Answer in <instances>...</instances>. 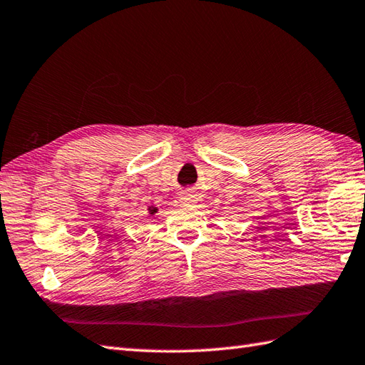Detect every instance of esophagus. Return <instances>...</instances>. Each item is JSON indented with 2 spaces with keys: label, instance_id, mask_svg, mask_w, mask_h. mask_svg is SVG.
I'll return each instance as SVG.
<instances>
[{
  "label": "esophagus",
  "instance_id": "1",
  "mask_svg": "<svg viewBox=\"0 0 365 365\" xmlns=\"http://www.w3.org/2000/svg\"><path fill=\"white\" fill-rule=\"evenodd\" d=\"M180 199L183 200V203H186V205H194V203L197 202V194L192 191H183L180 194Z\"/></svg>",
  "mask_w": 365,
  "mask_h": 365
}]
</instances>
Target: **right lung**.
<instances>
[{
  "label": "right lung",
  "mask_w": 365,
  "mask_h": 365,
  "mask_svg": "<svg viewBox=\"0 0 365 365\" xmlns=\"http://www.w3.org/2000/svg\"><path fill=\"white\" fill-rule=\"evenodd\" d=\"M155 211H157V208H152V210H149V213H150V215H154Z\"/></svg>",
  "instance_id": "add662e5"
}]
</instances>
